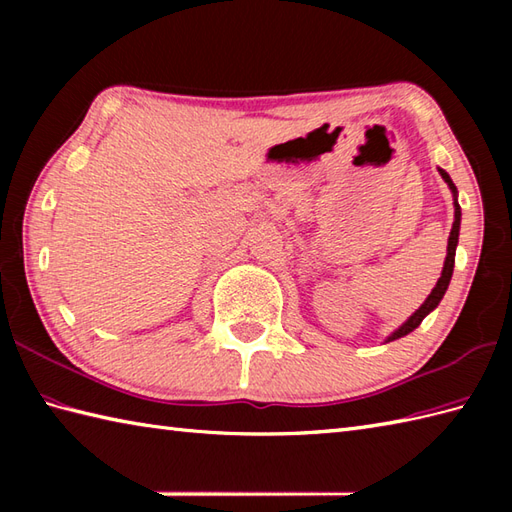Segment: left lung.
Instances as JSON below:
<instances>
[{
    "instance_id": "8db88e82",
    "label": "left lung",
    "mask_w": 512,
    "mask_h": 512,
    "mask_svg": "<svg viewBox=\"0 0 512 512\" xmlns=\"http://www.w3.org/2000/svg\"><path fill=\"white\" fill-rule=\"evenodd\" d=\"M440 173H442V178H444V182L449 184V189L453 191V193H458L455 191V184H453V180L449 178V173L447 171H442L440 169ZM460 217H462V213H460V204H458V200H455V222H453V228H451V235H449V246H447V259H444V268H442V277L438 279V284H436V288L431 290V295L427 297V301L422 303V306L411 314V317L400 325V328L389 336V341H396V339H400V336H407L409 332H413L418 328V325L422 323V319L427 317V314L433 310V308H438V303L442 301V297H444V292H447V288H449V281H451V275H453V264H455V246H458V235H460Z\"/></svg>"
}]
</instances>
